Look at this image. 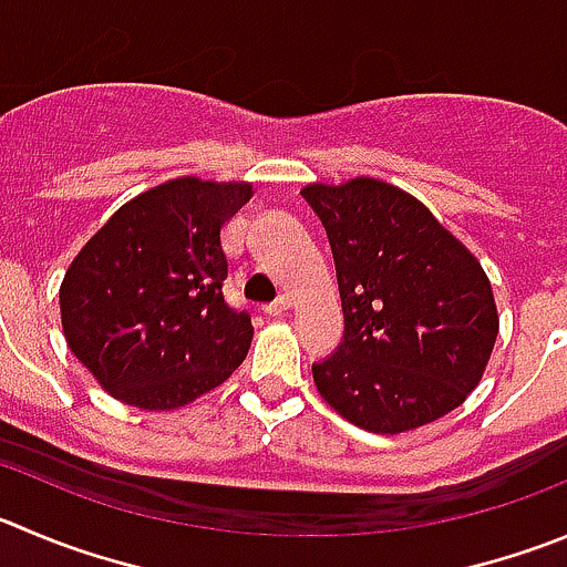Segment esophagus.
<instances>
[{"mask_svg":"<svg viewBox=\"0 0 567 567\" xmlns=\"http://www.w3.org/2000/svg\"><path fill=\"white\" fill-rule=\"evenodd\" d=\"M289 311V298H278L275 303L264 306V315L267 317H284Z\"/></svg>","mask_w":567,"mask_h":567,"instance_id":"34e87169","label":"esophagus"}]
</instances>
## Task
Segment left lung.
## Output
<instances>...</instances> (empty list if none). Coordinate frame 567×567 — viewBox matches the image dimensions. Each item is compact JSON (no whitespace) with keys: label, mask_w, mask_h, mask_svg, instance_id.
<instances>
[{"label":"left lung","mask_w":567,"mask_h":567,"mask_svg":"<svg viewBox=\"0 0 567 567\" xmlns=\"http://www.w3.org/2000/svg\"><path fill=\"white\" fill-rule=\"evenodd\" d=\"M337 264L344 333L311 373L353 425L401 434L454 412L498 337L482 264L412 194L355 177L306 186Z\"/></svg>","instance_id":"8db88e82"}]
</instances>
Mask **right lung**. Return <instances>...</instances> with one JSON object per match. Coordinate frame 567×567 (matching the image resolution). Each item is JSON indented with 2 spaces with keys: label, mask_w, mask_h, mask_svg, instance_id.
I'll return each instance as SVG.
<instances>
[{
  "label": "right lung",
  "mask_w": 567,
  "mask_h": 567,
  "mask_svg": "<svg viewBox=\"0 0 567 567\" xmlns=\"http://www.w3.org/2000/svg\"><path fill=\"white\" fill-rule=\"evenodd\" d=\"M250 197V183H161L118 208L66 269V342L116 401L186 406L245 361L252 322L225 300L223 225Z\"/></svg>",
  "instance_id": "1"
}]
</instances>
